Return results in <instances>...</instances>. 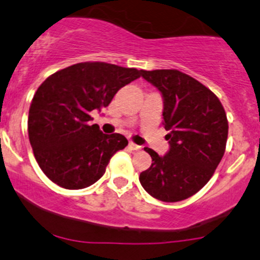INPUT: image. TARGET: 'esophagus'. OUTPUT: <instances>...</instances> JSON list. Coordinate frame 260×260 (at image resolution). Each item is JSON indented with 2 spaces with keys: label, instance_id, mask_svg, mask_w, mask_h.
Segmentation results:
<instances>
[{
  "label": "esophagus",
  "instance_id": "1",
  "mask_svg": "<svg viewBox=\"0 0 260 260\" xmlns=\"http://www.w3.org/2000/svg\"><path fill=\"white\" fill-rule=\"evenodd\" d=\"M128 148H129L131 151H138V149L141 148V147L137 146V144H136V143H133V142H129V144H128Z\"/></svg>",
  "mask_w": 260,
  "mask_h": 260
}]
</instances>
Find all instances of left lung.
Segmentation results:
<instances>
[{
	"label": "left lung",
	"instance_id": "8db88e82",
	"mask_svg": "<svg viewBox=\"0 0 260 260\" xmlns=\"http://www.w3.org/2000/svg\"><path fill=\"white\" fill-rule=\"evenodd\" d=\"M141 75L163 95V124L171 148L163 157L144 148L152 166L142 172L139 182L153 198L183 201L209 182L222 160L228 138L225 111L209 88L178 70L141 71Z\"/></svg>",
	"mask_w": 260,
	"mask_h": 260
}]
</instances>
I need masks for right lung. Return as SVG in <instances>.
Returning a JSON list of instances; mask_svg holds the SVG:
<instances>
[{
	"label": "right lung",
	"mask_w": 260,
	"mask_h": 260,
	"mask_svg": "<svg viewBox=\"0 0 260 260\" xmlns=\"http://www.w3.org/2000/svg\"><path fill=\"white\" fill-rule=\"evenodd\" d=\"M139 77L137 68L81 62L57 71L38 87L29 106L28 138L38 166L52 182L82 189L105 174L112 155L128 141L89 124L92 112L107 107L123 86Z\"/></svg>",
	"instance_id": "1"
}]
</instances>
